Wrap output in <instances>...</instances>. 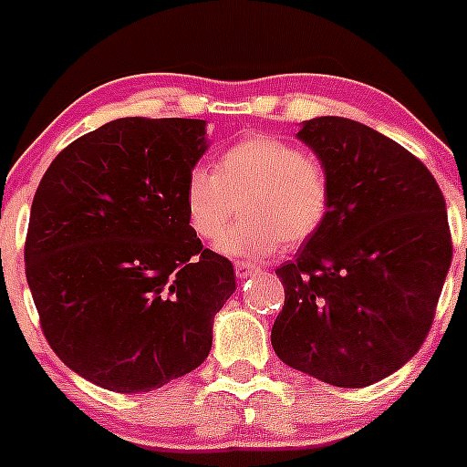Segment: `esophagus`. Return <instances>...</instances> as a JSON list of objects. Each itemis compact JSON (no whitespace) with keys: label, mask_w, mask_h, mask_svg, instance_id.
<instances>
[{"label":"esophagus","mask_w":467,"mask_h":467,"mask_svg":"<svg viewBox=\"0 0 467 467\" xmlns=\"http://www.w3.org/2000/svg\"><path fill=\"white\" fill-rule=\"evenodd\" d=\"M234 269H235V275H238L240 280L252 278V275L263 272V269H260V267H255V265H252V263H244V260H238V263L234 265Z\"/></svg>","instance_id":"1"}]
</instances>
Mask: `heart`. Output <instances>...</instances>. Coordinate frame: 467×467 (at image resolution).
Instances as JSON below:
<instances>
[{
	"label": "heart",
	"instance_id": "heart-1",
	"mask_svg": "<svg viewBox=\"0 0 467 467\" xmlns=\"http://www.w3.org/2000/svg\"><path fill=\"white\" fill-rule=\"evenodd\" d=\"M241 202L244 218L218 243L234 255H269L298 247L327 223L332 178L320 160L275 135H247L218 155L215 169L195 164L184 180V209L195 235L220 238Z\"/></svg>",
	"mask_w": 467,
	"mask_h": 467
}]
</instances>
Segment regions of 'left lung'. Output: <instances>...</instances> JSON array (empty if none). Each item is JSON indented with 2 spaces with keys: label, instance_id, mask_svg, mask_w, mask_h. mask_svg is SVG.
<instances>
[{
  "label": "left lung",
  "instance_id": "1",
  "mask_svg": "<svg viewBox=\"0 0 467 467\" xmlns=\"http://www.w3.org/2000/svg\"><path fill=\"white\" fill-rule=\"evenodd\" d=\"M298 138L327 167L332 212L275 269L285 305L274 352L336 388H368L432 327L452 260L445 198L419 158L354 119H309Z\"/></svg>",
  "mask_w": 467,
  "mask_h": 467
}]
</instances>
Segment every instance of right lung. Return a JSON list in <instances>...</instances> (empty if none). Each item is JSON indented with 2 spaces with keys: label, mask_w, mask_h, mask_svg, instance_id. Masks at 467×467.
Here are the masks:
<instances>
[{
  "label": "right lung",
  "mask_w": 467,
  "mask_h": 467,
  "mask_svg": "<svg viewBox=\"0 0 467 467\" xmlns=\"http://www.w3.org/2000/svg\"><path fill=\"white\" fill-rule=\"evenodd\" d=\"M204 119L119 118L59 151L35 192L24 260L39 325L75 374L119 394L198 368L234 265L187 220Z\"/></svg>",
  "instance_id": "right-lung-1"
}]
</instances>
